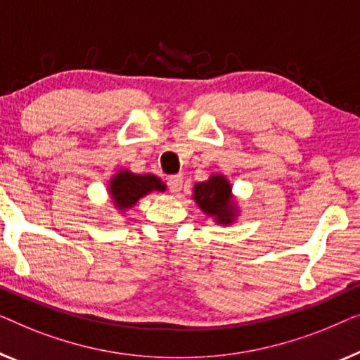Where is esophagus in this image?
<instances>
[{
    "label": "esophagus",
    "instance_id": "obj_1",
    "mask_svg": "<svg viewBox=\"0 0 360 360\" xmlns=\"http://www.w3.org/2000/svg\"><path fill=\"white\" fill-rule=\"evenodd\" d=\"M168 189L173 192V194H178V192L182 189L181 176H171V178H168Z\"/></svg>",
    "mask_w": 360,
    "mask_h": 360
}]
</instances>
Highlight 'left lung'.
<instances>
[{
  "label": "left lung",
  "instance_id": "1",
  "mask_svg": "<svg viewBox=\"0 0 360 360\" xmlns=\"http://www.w3.org/2000/svg\"><path fill=\"white\" fill-rule=\"evenodd\" d=\"M231 187L224 176H212L209 181L194 187V199L205 214L214 215L220 224H230L233 205L230 204Z\"/></svg>",
  "mask_w": 360,
  "mask_h": 360
}]
</instances>
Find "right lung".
<instances>
[{
	"mask_svg": "<svg viewBox=\"0 0 360 360\" xmlns=\"http://www.w3.org/2000/svg\"><path fill=\"white\" fill-rule=\"evenodd\" d=\"M110 195L117 209H129L140 197L151 191H165V184L160 178L151 174H134L130 171H120L110 181Z\"/></svg>",
	"mask_w": 360,
	"mask_h": 360,
	"instance_id": "1",
	"label": "right lung"
}]
</instances>
